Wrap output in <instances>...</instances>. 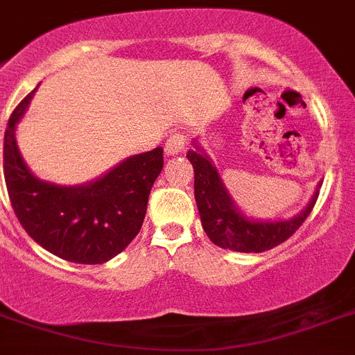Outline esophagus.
Segmentation results:
<instances>
[{
	"instance_id": "34e87169",
	"label": "esophagus",
	"mask_w": 355,
	"mask_h": 355,
	"mask_svg": "<svg viewBox=\"0 0 355 355\" xmlns=\"http://www.w3.org/2000/svg\"><path fill=\"white\" fill-rule=\"evenodd\" d=\"M184 144H187V137L183 134H172L167 141H165V157H175L184 150Z\"/></svg>"
}]
</instances>
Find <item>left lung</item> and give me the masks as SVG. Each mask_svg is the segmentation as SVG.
<instances>
[{
  "mask_svg": "<svg viewBox=\"0 0 355 355\" xmlns=\"http://www.w3.org/2000/svg\"><path fill=\"white\" fill-rule=\"evenodd\" d=\"M195 171V202L200 214L202 228L207 237L221 249L235 252H263L282 244L298 230L313 209L322 180L317 183L309 204L286 219H261L249 216L237 205L226 188L214 160L193 139V150L187 153Z\"/></svg>",
  "mask_w": 355,
  "mask_h": 355,
  "instance_id": "left-lung-1",
  "label": "left lung"
}]
</instances>
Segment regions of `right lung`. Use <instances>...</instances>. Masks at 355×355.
<instances>
[{
	"label": "right lung",
	"instance_id": "add662e5",
	"mask_svg": "<svg viewBox=\"0 0 355 355\" xmlns=\"http://www.w3.org/2000/svg\"><path fill=\"white\" fill-rule=\"evenodd\" d=\"M36 89L8 120L3 167L10 202L29 237L57 258L99 265L120 254L139 234L148 197L164 168V148L132 155L83 184L40 180L17 144V123Z\"/></svg>",
	"mask_w": 355,
	"mask_h": 355
}]
</instances>
